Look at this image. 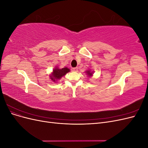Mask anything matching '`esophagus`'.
Listing matches in <instances>:
<instances>
[{
	"label": "esophagus",
	"mask_w": 148,
	"mask_h": 148,
	"mask_svg": "<svg viewBox=\"0 0 148 148\" xmlns=\"http://www.w3.org/2000/svg\"><path fill=\"white\" fill-rule=\"evenodd\" d=\"M71 71H74V72H77V71H78V68H77V67H75V68H73L72 69H71Z\"/></svg>",
	"instance_id": "1"
}]
</instances>
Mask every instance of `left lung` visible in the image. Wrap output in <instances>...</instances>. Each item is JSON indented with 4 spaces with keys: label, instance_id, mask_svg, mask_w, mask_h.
I'll list each match as a JSON object with an SVG mask.
<instances>
[{
    "label": "left lung",
    "instance_id": "obj_1",
    "mask_svg": "<svg viewBox=\"0 0 148 148\" xmlns=\"http://www.w3.org/2000/svg\"><path fill=\"white\" fill-rule=\"evenodd\" d=\"M84 72L86 73V75H88V77L89 78H90V77H92V76H93V74H94V73H95V71H94L93 70H92L91 69H88L87 70L85 71Z\"/></svg>",
    "mask_w": 148,
    "mask_h": 148
}]
</instances>
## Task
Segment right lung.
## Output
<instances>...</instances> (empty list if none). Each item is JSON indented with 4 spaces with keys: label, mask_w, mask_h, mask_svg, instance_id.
<instances>
[{
    "label": "right lung",
    "mask_w": 148,
    "mask_h": 148,
    "mask_svg": "<svg viewBox=\"0 0 148 148\" xmlns=\"http://www.w3.org/2000/svg\"><path fill=\"white\" fill-rule=\"evenodd\" d=\"M70 71V70L67 67H64L63 69H60L59 66H56L54 69H53L52 72L49 75V78L52 80V82L57 83L59 79L62 78L67 73Z\"/></svg>",
    "instance_id": "obj_1"
}]
</instances>
